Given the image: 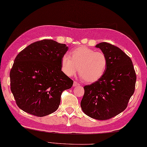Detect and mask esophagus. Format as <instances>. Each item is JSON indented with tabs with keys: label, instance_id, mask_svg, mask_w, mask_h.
Returning <instances> with one entry per match:
<instances>
[{
	"label": "esophagus",
	"instance_id": "34e87169",
	"mask_svg": "<svg viewBox=\"0 0 147 147\" xmlns=\"http://www.w3.org/2000/svg\"><path fill=\"white\" fill-rule=\"evenodd\" d=\"M80 85V83H78L77 82H76V81H74V82H73V86H79Z\"/></svg>",
	"mask_w": 147,
	"mask_h": 147
}]
</instances>
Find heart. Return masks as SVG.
I'll return each mask as SVG.
<instances>
[{"mask_svg":"<svg viewBox=\"0 0 147 147\" xmlns=\"http://www.w3.org/2000/svg\"><path fill=\"white\" fill-rule=\"evenodd\" d=\"M107 56L102 52L81 46L70 52V57L65 54L62 57L61 69L68 76L79 74L87 83H93L104 76L107 69Z\"/></svg>","mask_w":147,"mask_h":147,"instance_id":"1","label":"heart"}]
</instances>
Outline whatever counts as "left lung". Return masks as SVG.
I'll use <instances>...</instances> for the list:
<instances>
[{
    "label": "left lung",
    "instance_id": "1",
    "mask_svg": "<svg viewBox=\"0 0 147 147\" xmlns=\"http://www.w3.org/2000/svg\"><path fill=\"white\" fill-rule=\"evenodd\" d=\"M107 56L108 64L100 79L84 86L81 107L88 116L107 120L126 109L135 90L136 76L131 59L107 42L96 45Z\"/></svg>",
    "mask_w": 147,
    "mask_h": 147
}]
</instances>
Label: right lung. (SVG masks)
Wrapping results in <instances>:
<instances>
[{"label":"right lung","instance_id":"obj_1","mask_svg":"<svg viewBox=\"0 0 147 147\" xmlns=\"http://www.w3.org/2000/svg\"><path fill=\"white\" fill-rule=\"evenodd\" d=\"M67 50L65 44L43 40L18 54L10 71L11 90L21 110L43 117L58 109L62 92L73 84L61 70Z\"/></svg>","mask_w":147,"mask_h":147}]
</instances>
